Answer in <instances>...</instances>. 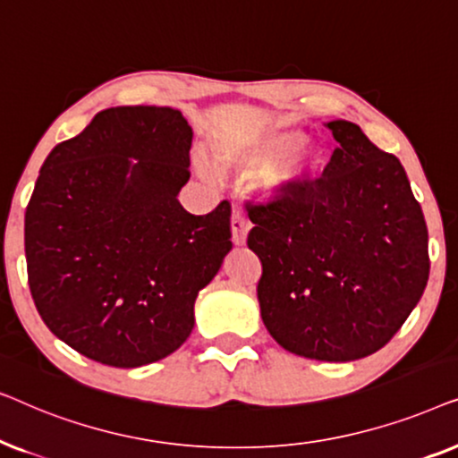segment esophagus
I'll use <instances>...</instances> for the list:
<instances>
[{"label": "esophagus", "instance_id": "obj_1", "mask_svg": "<svg viewBox=\"0 0 458 458\" xmlns=\"http://www.w3.org/2000/svg\"><path fill=\"white\" fill-rule=\"evenodd\" d=\"M248 231H250V223L246 221V216L235 210L233 215H231V240H233L235 246H243V243H246Z\"/></svg>", "mask_w": 458, "mask_h": 458}]
</instances>
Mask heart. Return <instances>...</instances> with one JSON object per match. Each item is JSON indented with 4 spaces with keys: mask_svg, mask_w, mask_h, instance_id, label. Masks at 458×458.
<instances>
[{
    "mask_svg": "<svg viewBox=\"0 0 458 458\" xmlns=\"http://www.w3.org/2000/svg\"><path fill=\"white\" fill-rule=\"evenodd\" d=\"M302 137V131L277 124L221 129L210 137V152L223 171L256 174L259 198L284 199L302 190L323 166V148ZM198 171L210 177L204 162H198Z\"/></svg>",
    "mask_w": 458,
    "mask_h": 458,
    "instance_id": "b5f03b06",
    "label": "heart"
}]
</instances>
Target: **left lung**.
<instances>
[{"instance_id":"8db88e82","label":"left lung","mask_w":458,"mask_h":458,"mask_svg":"<svg viewBox=\"0 0 458 458\" xmlns=\"http://www.w3.org/2000/svg\"><path fill=\"white\" fill-rule=\"evenodd\" d=\"M337 148L323 177L250 206L260 317L287 352L325 362L384 348L423 296L428 225L396 156L359 124L325 123Z\"/></svg>"}]
</instances>
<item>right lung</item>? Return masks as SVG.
<instances>
[{"label":"right lung","mask_w":458,"mask_h":458,"mask_svg":"<svg viewBox=\"0 0 458 458\" xmlns=\"http://www.w3.org/2000/svg\"><path fill=\"white\" fill-rule=\"evenodd\" d=\"M191 140L179 110L116 106L43 162L24 215L29 287L87 359L133 369L173 354L233 246L227 202L196 216L177 199Z\"/></svg>","instance_id":"obj_1"}]
</instances>
